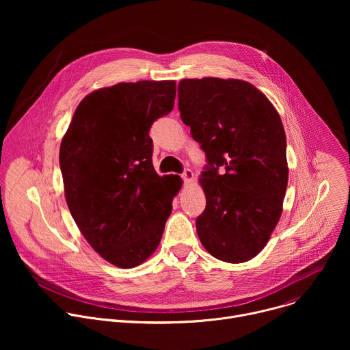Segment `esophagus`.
Here are the masks:
<instances>
[{
    "label": "esophagus",
    "mask_w": 350,
    "mask_h": 350,
    "mask_svg": "<svg viewBox=\"0 0 350 350\" xmlns=\"http://www.w3.org/2000/svg\"><path fill=\"white\" fill-rule=\"evenodd\" d=\"M181 177H183V180H184L185 183H189V181L193 178V172H192L191 169H184Z\"/></svg>",
    "instance_id": "esophagus-1"
}]
</instances>
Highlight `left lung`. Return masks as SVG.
<instances>
[{"instance_id": "obj_1", "label": "left lung", "mask_w": 350, "mask_h": 350, "mask_svg": "<svg viewBox=\"0 0 350 350\" xmlns=\"http://www.w3.org/2000/svg\"><path fill=\"white\" fill-rule=\"evenodd\" d=\"M178 111L208 161L199 178L206 208L196 219L198 237L219 260H251L282 212L288 166L280 115L251 83L217 77L181 80Z\"/></svg>"}]
</instances>
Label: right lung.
I'll return each instance as SVG.
<instances>
[{
	"label": "right lung",
	"instance_id": "obj_1",
	"mask_svg": "<svg viewBox=\"0 0 350 350\" xmlns=\"http://www.w3.org/2000/svg\"><path fill=\"white\" fill-rule=\"evenodd\" d=\"M176 81L119 83L88 94L61 142L65 198L79 230L96 254L131 269L158 247L177 176L152 165V123L172 112Z\"/></svg>",
	"mask_w": 350,
	"mask_h": 350
}]
</instances>
